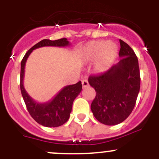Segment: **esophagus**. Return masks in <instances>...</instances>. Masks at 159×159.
Here are the masks:
<instances>
[{
  "mask_svg": "<svg viewBox=\"0 0 159 159\" xmlns=\"http://www.w3.org/2000/svg\"><path fill=\"white\" fill-rule=\"evenodd\" d=\"M82 87H83V88H87V87H89V83L87 80L82 81Z\"/></svg>",
  "mask_w": 159,
  "mask_h": 159,
  "instance_id": "1",
  "label": "esophagus"
}]
</instances>
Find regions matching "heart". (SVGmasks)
I'll list each match as a JSON object with an SVG mask.
<instances>
[{"mask_svg": "<svg viewBox=\"0 0 159 159\" xmlns=\"http://www.w3.org/2000/svg\"><path fill=\"white\" fill-rule=\"evenodd\" d=\"M86 57L90 61L97 59L96 69L100 72L107 70L118 57V47L114 42L102 40L87 43L84 48Z\"/></svg>", "mask_w": 159, "mask_h": 159, "instance_id": "obj_1", "label": "heart"}]
</instances>
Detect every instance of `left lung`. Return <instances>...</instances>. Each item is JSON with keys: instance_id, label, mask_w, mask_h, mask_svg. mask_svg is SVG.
<instances>
[{"instance_id": "1", "label": "left lung", "mask_w": 159, "mask_h": 159, "mask_svg": "<svg viewBox=\"0 0 159 159\" xmlns=\"http://www.w3.org/2000/svg\"><path fill=\"white\" fill-rule=\"evenodd\" d=\"M120 43V61L105 73L88 78L96 93L91 111L98 122L107 125H117L126 119L140 91L138 57L127 43L121 39Z\"/></svg>"}]
</instances>
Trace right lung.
Segmentation results:
<instances>
[{"label": "right lung", "instance_id": "1", "mask_svg": "<svg viewBox=\"0 0 159 159\" xmlns=\"http://www.w3.org/2000/svg\"><path fill=\"white\" fill-rule=\"evenodd\" d=\"M70 45L66 38L57 40L43 39L29 49L21 63L20 88L27 109L34 120L45 127H58L64 124L70 116L72 104L82 90L81 82L63 87L50 101L40 103L30 97L24 87L25 64L28 57L36 48L45 46L66 47Z\"/></svg>", "mask_w": 159, "mask_h": 159}]
</instances>
